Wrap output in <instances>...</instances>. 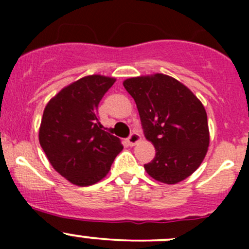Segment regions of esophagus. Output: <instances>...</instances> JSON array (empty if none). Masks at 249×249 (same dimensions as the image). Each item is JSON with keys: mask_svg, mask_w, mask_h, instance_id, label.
<instances>
[{"mask_svg": "<svg viewBox=\"0 0 249 249\" xmlns=\"http://www.w3.org/2000/svg\"><path fill=\"white\" fill-rule=\"evenodd\" d=\"M140 140H141V137L137 132H131V134H130V136L127 137V142H129L130 145H135L136 143L140 142Z\"/></svg>", "mask_w": 249, "mask_h": 249, "instance_id": "1", "label": "esophagus"}]
</instances>
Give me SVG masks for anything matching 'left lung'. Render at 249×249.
<instances>
[{
    "label": "left lung",
    "instance_id": "left-lung-1",
    "mask_svg": "<svg viewBox=\"0 0 249 249\" xmlns=\"http://www.w3.org/2000/svg\"><path fill=\"white\" fill-rule=\"evenodd\" d=\"M134 97L145 139L155 158L144 165L150 177L176 184L202 162L208 144L207 114L200 100L185 85L162 73L124 80Z\"/></svg>",
    "mask_w": 249,
    "mask_h": 249
}]
</instances>
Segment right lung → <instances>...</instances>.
Here are the masks:
<instances>
[{
  "instance_id": "1",
  "label": "right lung",
  "mask_w": 249,
  "mask_h": 249,
  "mask_svg": "<svg viewBox=\"0 0 249 249\" xmlns=\"http://www.w3.org/2000/svg\"><path fill=\"white\" fill-rule=\"evenodd\" d=\"M110 77H83L57 92L46 106L39 143L52 166L72 184L87 187L108 173L123 144L105 131L97 107L114 84Z\"/></svg>"
}]
</instances>
